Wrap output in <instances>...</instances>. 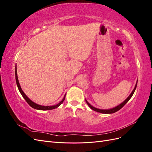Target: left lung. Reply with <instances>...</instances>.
<instances>
[{"mask_svg": "<svg viewBox=\"0 0 152 152\" xmlns=\"http://www.w3.org/2000/svg\"><path fill=\"white\" fill-rule=\"evenodd\" d=\"M137 82H136V86H135V87H134V89H133V91H132V93H131V94L128 96L127 97V98L124 101V102H123L121 104H120L119 105H118V106H117L116 107H115V108H111V109H108V110H102V109H98V108H95V107H93V106H92L91 104H89V103H88V102H87V101L86 99V103H87V104H88V106L89 107L92 109V110H94V111H96V112H99V113H107V114H110V113H115V112H117V111H118L119 110H121L124 105H125L128 102H129V100L131 98V97L132 96V95H133V94H134V91H135V90H136V86H137Z\"/></svg>", "mask_w": 152, "mask_h": 152, "instance_id": "obj_1", "label": "left lung"}]
</instances>
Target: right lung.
<instances>
[{
	"mask_svg": "<svg viewBox=\"0 0 152 152\" xmlns=\"http://www.w3.org/2000/svg\"><path fill=\"white\" fill-rule=\"evenodd\" d=\"M15 76H16V84H17V86H18V88L19 89L20 92L21 94L22 95L23 97L24 98V99L26 100V102H27L31 107H32L33 108L37 109V110H53V109H55L58 108L59 105H60L63 102L64 100L65 99V95L64 96L63 99L61 100V102H59L58 104H56V105H53V106H42V105H40L38 104H36L35 103L32 102L31 100H30L27 96H26V94L24 93V92L23 91V90L21 89V87L19 83V81H18V75H17V71H16V68H15Z\"/></svg>",
	"mask_w": 152,
	"mask_h": 152,
	"instance_id": "right-lung-1",
	"label": "right lung"
}]
</instances>
